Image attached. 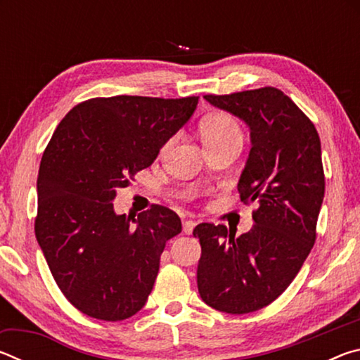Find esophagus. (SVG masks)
Returning a JSON list of instances; mask_svg holds the SVG:
<instances>
[{"label": "esophagus", "instance_id": "esophagus-1", "mask_svg": "<svg viewBox=\"0 0 360 360\" xmlns=\"http://www.w3.org/2000/svg\"><path fill=\"white\" fill-rule=\"evenodd\" d=\"M195 225L197 224H195L193 221H186L184 224H182V231H184V235H191L195 229Z\"/></svg>", "mask_w": 360, "mask_h": 360}]
</instances>
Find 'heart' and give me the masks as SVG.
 Here are the masks:
<instances>
[{
  "instance_id": "obj_1",
  "label": "heart",
  "mask_w": 360,
  "mask_h": 360,
  "mask_svg": "<svg viewBox=\"0 0 360 360\" xmlns=\"http://www.w3.org/2000/svg\"><path fill=\"white\" fill-rule=\"evenodd\" d=\"M200 136L208 148V146L229 141V139L241 138V129L238 122L231 115L225 112H211L200 122Z\"/></svg>"
}]
</instances>
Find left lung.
I'll use <instances>...</instances> for the list:
<instances>
[{"label": "left lung", "instance_id": "8db88e82", "mask_svg": "<svg viewBox=\"0 0 360 360\" xmlns=\"http://www.w3.org/2000/svg\"><path fill=\"white\" fill-rule=\"evenodd\" d=\"M205 100L249 127L241 202L259 205L252 229L227 236L225 225L200 224L197 284L202 300L229 314L266 307L288 289L316 240L324 200L321 141L307 115L281 90L265 87Z\"/></svg>", "mask_w": 360, "mask_h": 360}]
</instances>
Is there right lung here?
Instances as JSON below:
<instances>
[{"label":"right lung","instance_id":"obj_1","mask_svg":"<svg viewBox=\"0 0 360 360\" xmlns=\"http://www.w3.org/2000/svg\"><path fill=\"white\" fill-rule=\"evenodd\" d=\"M197 105V96L87 100L65 115L47 144L36 182V240L60 290L90 318L124 321L148 302L181 219L158 205L138 217L115 214L112 202Z\"/></svg>","mask_w":360,"mask_h":360}]
</instances>
